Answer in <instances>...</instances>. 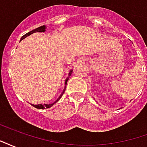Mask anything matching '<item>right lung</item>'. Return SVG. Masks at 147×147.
<instances>
[{
  "label": "right lung",
  "instance_id": "right-lung-1",
  "mask_svg": "<svg viewBox=\"0 0 147 147\" xmlns=\"http://www.w3.org/2000/svg\"><path fill=\"white\" fill-rule=\"evenodd\" d=\"M44 31H45V26H42V27H38V28H36V29H34V30H31V31H30V32H28V33H27L26 34H24V36L21 38V40H23V39L25 38L26 37L30 35L31 34L35 33V32H44ZM71 72H72V71H70V72H69V74H68V76H71ZM67 80H68V78H67V79H66V80H65V84H67ZM64 91H65V88H64V90H63V92H62V94H61V96L59 97V98H58L57 100V101L54 102V103H53V104H49V105H46V104L42 105V104H40V105H33L34 107H35V108H37V109H42L49 108V107L53 106V105H54L56 102H58V101L60 100V98H61V97H62V95H63V94L64 93Z\"/></svg>",
  "mask_w": 147,
  "mask_h": 147
}]
</instances>
